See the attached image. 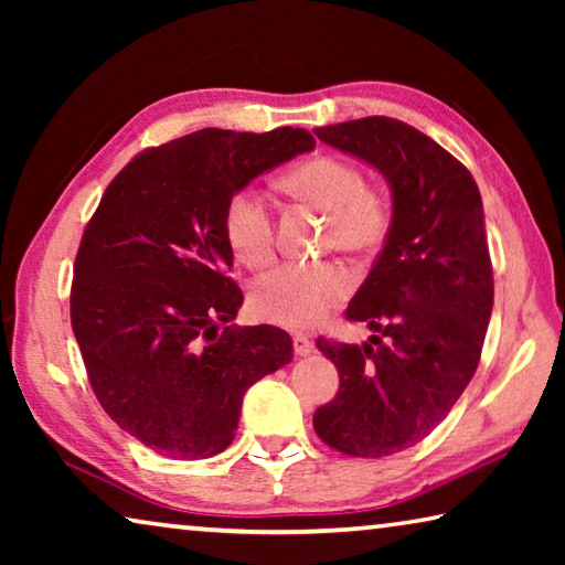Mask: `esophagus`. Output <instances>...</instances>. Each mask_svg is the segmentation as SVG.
Listing matches in <instances>:
<instances>
[{"label":"esophagus","mask_w":565,"mask_h":565,"mask_svg":"<svg viewBox=\"0 0 565 565\" xmlns=\"http://www.w3.org/2000/svg\"><path fill=\"white\" fill-rule=\"evenodd\" d=\"M294 353L296 356H309V353H313V341L306 337H294Z\"/></svg>","instance_id":"esophagus-1"}]
</instances>
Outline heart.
I'll return each instance as SVG.
<instances>
[{"label":"heart","mask_w":565,"mask_h":565,"mask_svg":"<svg viewBox=\"0 0 565 565\" xmlns=\"http://www.w3.org/2000/svg\"><path fill=\"white\" fill-rule=\"evenodd\" d=\"M284 191L329 214L327 246L353 256H371L391 232V199L366 184L363 171L339 157H313L281 179ZM226 242L248 269H262L276 254L271 206L256 189H238L224 212ZM353 289L349 269L339 262L284 264L252 291L256 319L306 331L319 327Z\"/></svg>","instance_id":"b5f03b06"}]
</instances>
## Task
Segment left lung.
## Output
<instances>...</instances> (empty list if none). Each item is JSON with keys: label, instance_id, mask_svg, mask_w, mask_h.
Returning a JSON list of instances; mask_svg holds the SVG:
<instances>
[{"label": "left lung", "instance_id": "obj_1", "mask_svg": "<svg viewBox=\"0 0 565 565\" xmlns=\"http://www.w3.org/2000/svg\"><path fill=\"white\" fill-rule=\"evenodd\" d=\"M313 131L379 169L394 199L384 252L347 309L376 333L361 347L317 341L341 384L313 428L341 454L381 458L424 441L476 374L493 309L483 204L471 171L404 121Z\"/></svg>", "mask_w": 565, "mask_h": 565}]
</instances>
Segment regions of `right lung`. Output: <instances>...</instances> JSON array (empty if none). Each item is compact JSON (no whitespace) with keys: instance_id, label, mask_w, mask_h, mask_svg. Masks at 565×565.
<instances>
[{"instance_id":"1","label":"right lung","mask_w":565,"mask_h":565,"mask_svg":"<svg viewBox=\"0 0 565 565\" xmlns=\"http://www.w3.org/2000/svg\"><path fill=\"white\" fill-rule=\"evenodd\" d=\"M313 147L306 129H202L145 149L104 191L76 252L72 331L102 408L151 451L222 454L246 388L291 361L286 331L232 323L244 294L224 212Z\"/></svg>"}]
</instances>
